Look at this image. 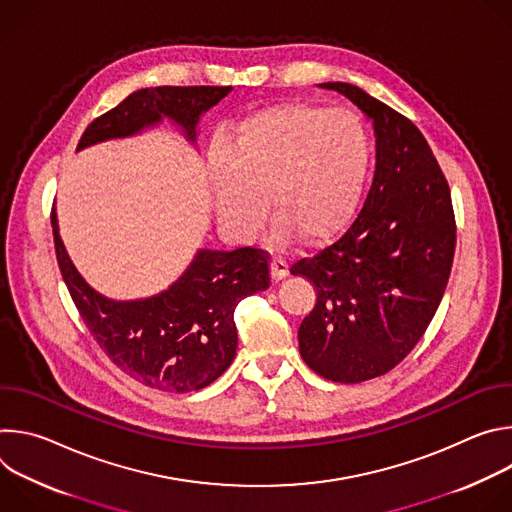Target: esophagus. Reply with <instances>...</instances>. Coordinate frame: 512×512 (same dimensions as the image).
I'll return each instance as SVG.
<instances>
[{
	"mask_svg": "<svg viewBox=\"0 0 512 512\" xmlns=\"http://www.w3.org/2000/svg\"><path fill=\"white\" fill-rule=\"evenodd\" d=\"M287 273H289L287 261L281 259V257H271V277H273L275 281H279V279H283Z\"/></svg>",
	"mask_w": 512,
	"mask_h": 512,
	"instance_id": "34e87169",
	"label": "esophagus"
}]
</instances>
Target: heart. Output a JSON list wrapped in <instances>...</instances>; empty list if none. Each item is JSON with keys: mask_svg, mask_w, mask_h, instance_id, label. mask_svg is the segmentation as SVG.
I'll use <instances>...</instances> for the list:
<instances>
[{"mask_svg": "<svg viewBox=\"0 0 512 512\" xmlns=\"http://www.w3.org/2000/svg\"><path fill=\"white\" fill-rule=\"evenodd\" d=\"M371 139L358 119L308 103L243 117L208 158L218 221L241 239L257 233L265 194L281 243L320 245L346 229L371 172Z\"/></svg>", "mask_w": 512, "mask_h": 512, "instance_id": "obj_1", "label": "heart"}]
</instances>
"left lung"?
<instances>
[{
  "label": "left lung",
  "mask_w": 512,
  "mask_h": 512,
  "mask_svg": "<svg viewBox=\"0 0 512 512\" xmlns=\"http://www.w3.org/2000/svg\"><path fill=\"white\" fill-rule=\"evenodd\" d=\"M375 123L377 170L350 227L289 273L316 285L298 330L308 367L334 383L381 377L415 348L446 291L456 216L448 180L411 119L348 83H324Z\"/></svg>",
  "instance_id": "left-lung-1"
}]
</instances>
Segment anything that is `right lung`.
<instances>
[{
  "instance_id": "obj_1",
  "label": "right lung",
  "mask_w": 512,
  "mask_h": 512,
  "mask_svg": "<svg viewBox=\"0 0 512 512\" xmlns=\"http://www.w3.org/2000/svg\"><path fill=\"white\" fill-rule=\"evenodd\" d=\"M233 87H154L129 95L97 117L77 150L125 137L162 117L182 125L194 139L198 117L225 99ZM56 261L83 322L131 379L158 391H198L221 377L237 352V304L269 287L267 251H200L186 273L160 296L113 302L99 296L70 263L50 212Z\"/></svg>"
}]
</instances>
